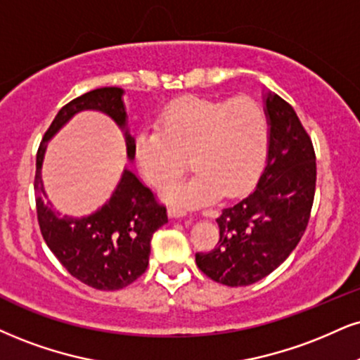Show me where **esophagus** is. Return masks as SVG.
Wrapping results in <instances>:
<instances>
[{
	"label": "esophagus",
	"mask_w": 360,
	"mask_h": 360,
	"mask_svg": "<svg viewBox=\"0 0 360 360\" xmlns=\"http://www.w3.org/2000/svg\"><path fill=\"white\" fill-rule=\"evenodd\" d=\"M167 213L171 218H183V216L188 214V211L183 210V207H179V206H171L169 207Z\"/></svg>",
	"instance_id": "obj_1"
}]
</instances>
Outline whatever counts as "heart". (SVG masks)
<instances>
[{"mask_svg": "<svg viewBox=\"0 0 360 360\" xmlns=\"http://www.w3.org/2000/svg\"><path fill=\"white\" fill-rule=\"evenodd\" d=\"M268 119L253 98L184 97L164 107L158 129L136 137L139 171L155 189L166 188L186 164L196 172L169 186V205L199 207L219 194L236 196L258 179L268 153Z\"/></svg>", "mask_w": 360, "mask_h": 360, "instance_id": "obj_1", "label": "heart"}]
</instances>
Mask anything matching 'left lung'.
<instances>
[{"mask_svg": "<svg viewBox=\"0 0 360 360\" xmlns=\"http://www.w3.org/2000/svg\"><path fill=\"white\" fill-rule=\"evenodd\" d=\"M270 125L266 166L248 198L216 219L214 250L196 253V265L228 287L257 283L295 250L309 224L317 164L311 139L293 107L276 94L265 95Z\"/></svg>", "mask_w": 360, "mask_h": 360, "instance_id": "8db88e82", "label": "left lung"}]
</instances>
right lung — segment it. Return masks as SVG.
Instances as JSON below:
<instances>
[{"label":"right lung","instance_id":"right-lung-1","mask_svg":"<svg viewBox=\"0 0 360 360\" xmlns=\"http://www.w3.org/2000/svg\"><path fill=\"white\" fill-rule=\"evenodd\" d=\"M119 86H102L73 98L58 110L37 153L34 196L41 235L68 274L97 290H120L136 281L147 270L150 240L167 223L166 206L155 201L154 193L131 169L125 167L109 201L84 218L62 216L50 205L41 181L46 142L82 110H98L109 115L124 131L127 158L136 155V141L129 134L127 114Z\"/></svg>","mask_w":360,"mask_h":360}]
</instances>
